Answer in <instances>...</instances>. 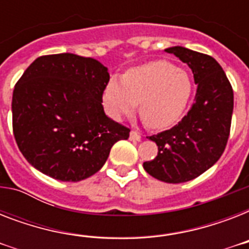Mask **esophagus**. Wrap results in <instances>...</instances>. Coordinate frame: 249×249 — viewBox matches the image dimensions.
I'll return each mask as SVG.
<instances>
[{
  "instance_id": "34e87169",
  "label": "esophagus",
  "mask_w": 249,
  "mask_h": 249,
  "mask_svg": "<svg viewBox=\"0 0 249 249\" xmlns=\"http://www.w3.org/2000/svg\"><path fill=\"white\" fill-rule=\"evenodd\" d=\"M129 137H130V140H132V141H141V140H142V137H141L140 133L136 132V130H132V132H130V134H129Z\"/></svg>"
}]
</instances>
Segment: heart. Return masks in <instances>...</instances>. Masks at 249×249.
<instances>
[{"instance_id": "b5f03b06", "label": "heart", "mask_w": 249, "mask_h": 249, "mask_svg": "<svg viewBox=\"0 0 249 249\" xmlns=\"http://www.w3.org/2000/svg\"><path fill=\"white\" fill-rule=\"evenodd\" d=\"M193 83L187 72L164 60L129 70L124 79L112 77L103 91L109 115L121 120L132 116L141 103V116L152 129H166L182 117Z\"/></svg>"}]
</instances>
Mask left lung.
I'll use <instances>...</instances> for the list:
<instances>
[{"mask_svg":"<svg viewBox=\"0 0 249 249\" xmlns=\"http://www.w3.org/2000/svg\"><path fill=\"white\" fill-rule=\"evenodd\" d=\"M191 68L197 85L187 115L173 128L148 137L158 156L144 161L150 176L168 183L191 181L208 170L224 154L231 126L234 93L218 62L182 46L165 49Z\"/></svg>","mask_w":249,"mask_h":249,"instance_id":"left-lung-1","label":"left lung"}]
</instances>
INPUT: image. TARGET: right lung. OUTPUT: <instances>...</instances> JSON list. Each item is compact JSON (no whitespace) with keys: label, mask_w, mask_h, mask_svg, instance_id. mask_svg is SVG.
<instances>
[{"label":"right lung","mask_w":249,"mask_h":249,"mask_svg":"<svg viewBox=\"0 0 249 249\" xmlns=\"http://www.w3.org/2000/svg\"><path fill=\"white\" fill-rule=\"evenodd\" d=\"M107 67L71 53L38 56L13 93V132L27 161L41 173L77 182L105 165L130 129L109 119L102 95Z\"/></svg>","instance_id":"obj_1"}]
</instances>
